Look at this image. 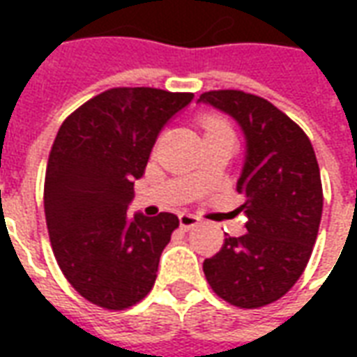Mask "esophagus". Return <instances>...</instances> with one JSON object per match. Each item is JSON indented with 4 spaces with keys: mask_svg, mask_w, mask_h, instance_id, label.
Listing matches in <instances>:
<instances>
[{
    "mask_svg": "<svg viewBox=\"0 0 357 357\" xmlns=\"http://www.w3.org/2000/svg\"><path fill=\"white\" fill-rule=\"evenodd\" d=\"M201 224V218L195 216V214H187V212H181L179 214V225L183 227V229H191L195 225Z\"/></svg>",
    "mask_w": 357,
    "mask_h": 357,
    "instance_id": "1",
    "label": "esophagus"
}]
</instances>
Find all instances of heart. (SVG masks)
<instances>
[{
    "instance_id": "obj_1",
    "label": "heart",
    "mask_w": 357,
    "mask_h": 357,
    "mask_svg": "<svg viewBox=\"0 0 357 357\" xmlns=\"http://www.w3.org/2000/svg\"><path fill=\"white\" fill-rule=\"evenodd\" d=\"M201 126L204 133H212V132H231L227 122H224L222 118H214V116H204L201 118Z\"/></svg>"
}]
</instances>
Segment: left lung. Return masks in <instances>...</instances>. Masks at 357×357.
I'll return each instance as SVG.
<instances>
[{
	"label": "left lung",
	"instance_id": "left-lung-1",
	"mask_svg": "<svg viewBox=\"0 0 357 357\" xmlns=\"http://www.w3.org/2000/svg\"><path fill=\"white\" fill-rule=\"evenodd\" d=\"M199 101L235 118L247 137L237 181L247 233L225 235L220 252L202 264L204 275L231 306H268L298 281L317 239L323 189L314 147L296 122L258 95L218 89Z\"/></svg>",
	"mask_w": 357,
	"mask_h": 357
}]
</instances>
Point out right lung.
Wrapping results in <instances>:
<instances>
[{
    "instance_id": "add662e5",
    "label": "right lung",
    "mask_w": 357,
    "mask_h": 357,
    "mask_svg": "<svg viewBox=\"0 0 357 357\" xmlns=\"http://www.w3.org/2000/svg\"><path fill=\"white\" fill-rule=\"evenodd\" d=\"M193 93L112 88L74 110L51 147L43 208L53 255L84 298L126 310L153 289L158 260L179 220L128 216L164 124Z\"/></svg>"
}]
</instances>
